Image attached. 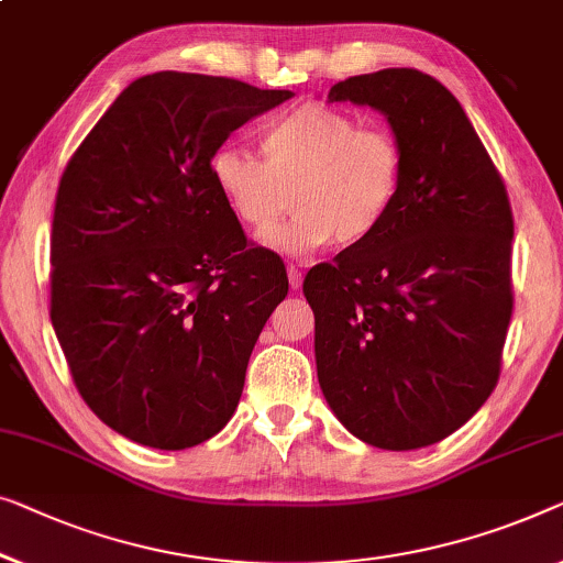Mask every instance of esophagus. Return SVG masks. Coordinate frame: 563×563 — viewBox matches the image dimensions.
Wrapping results in <instances>:
<instances>
[{
	"label": "esophagus",
	"mask_w": 563,
	"mask_h": 563,
	"mask_svg": "<svg viewBox=\"0 0 563 563\" xmlns=\"http://www.w3.org/2000/svg\"><path fill=\"white\" fill-rule=\"evenodd\" d=\"M287 276H289V287L291 289L301 287V279H305V274H301L297 266H287Z\"/></svg>",
	"instance_id": "1"
}]
</instances>
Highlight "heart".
I'll list each match as a JSON object with an SVG mask.
<instances>
[{
  "label": "heart",
  "instance_id": "obj_1",
  "mask_svg": "<svg viewBox=\"0 0 563 563\" xmlns=\"http://www.w3.org/2000/svg\"><path fill=\"white\" fill-rule=\"evenodd\" d=\"M262 159L223 146L210 177L235 221L266 235L291 202L295 218L268 243L284 254H312L332 241L361 249L394 213L406 159L396 134L324 103H301L264 126Z\"/></svg>",
  "mask_w": 563,
  "mask_h": 563
}]
</instances>
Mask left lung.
Wrapping results in <instances>:
<instances>
[{
	"label": "left lung",
	"instance_id": "1",
	"mask_svg": "<svg viewBox=\"0 0 563 563\" xmlns=\"http://www.w3.org/2000/svg\"><path fill=\"white\" fill-rule=\"evenodd\" d=\"M328 99L380 111L406 173L386 225L307 274L317 378L361 442L419 450L475 417L498 383L512 314L508 192L460 101L427 73H365Z\"/></svg>",
	"mask_w": 563,
	"mask_h": 563
}]
</instances>
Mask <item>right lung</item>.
<instances>
[{
  "mask_svg": "<svg viewBox=\"0 0 563 563\" xmlns=\"http://www.w3.org/2000/svg\"><path fill=\"white\" fill-rule=\"evenodd\" d=\"M162 70L129 84L55 198L51 320L78 394L121 437L187 450L239 406L251 350L287 297L210 177L231 132L291 99Z\"/></svg>",
  "mask_w": 563,
  "mask_h": 563,
  "instance_id": "obj_1",
  "label": "right lung"
}]
</instances>
